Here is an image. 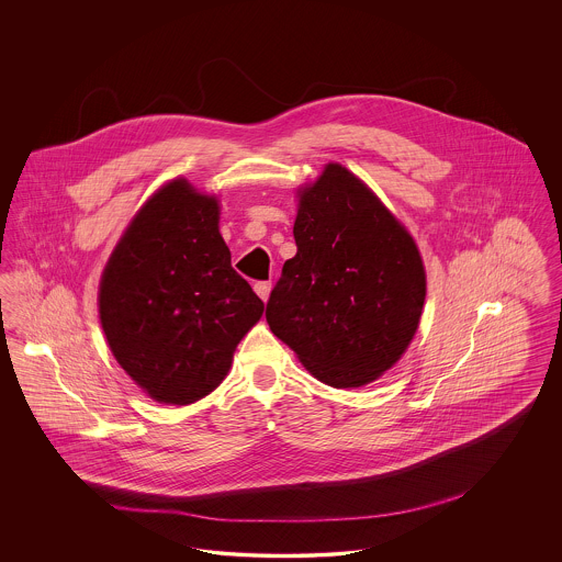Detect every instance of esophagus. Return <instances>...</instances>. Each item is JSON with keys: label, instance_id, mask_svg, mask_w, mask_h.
<instances>
[{"label": "esophagus", "instance_id": "esophagus-1", "mask_svg": "<svg viewBox=\"0 0 562 562\" xmlns=\"http://www.w3.org/2000/svg\"><path fill=\"white\" fill-rule=\"evenodd\" d=\"M271 282H255V293L259 294L263 301H268Z\"/></svg>", "mask_w": 562, "mask_h": 562}]
</instances>
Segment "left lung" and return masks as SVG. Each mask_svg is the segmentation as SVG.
I'll list each match as a JSON object with an SVG mask.
<instances>
[{
	"label": "left lung",
	"mask_w": 562,
	"mask_h": 562,
	"mask_svg": "<svg viewBox=\"0 0 562 562\" xmlns=\"http://www.w3.org/2000/svg\"><path fill=\"white\" fill-rule=\"evenodd\" d=\"M293 234L296 255L269 294V328L322 383L362 387L417 333L426 301L419 248L341 164L299 191Z\"/></svg>",
	"instance_id": "left-lung-1"
}]
</instances>
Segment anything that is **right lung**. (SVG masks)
I'll list each match as a JSON object with an SVG mask.
<instances>
[{"instance_id": "obj_1", "label": "right lung", "mask_w": 562, "mask_h": 562, "mask_svg": "<svg viewBox=\"0 0 562 562\" xmlns=\"http://www.w3.org/2000/svg\"><path fill=\"white\" fill-rule=\"evenodd\" d=\"M263 310L232 268L216 198L186 179L134 214L99 286V318L120 367L149 398L179 406L218 387Z\"/></svg>"}]
</instances>
